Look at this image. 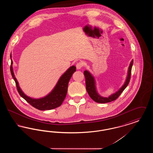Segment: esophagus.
<instances>
[{
	"mask_svg": "<svg viewBox=\"0 0 153 153\" xmlns=\"http://www.w3.org/2000/svg\"><path fill=\"white\" fill-rule=\"evenodd\" d=\"M83 62H77V64H76V68H77V69H81L82 68V67L83 66Z\"/></svg>",
	"mask_w": 153,
	"mask_h": 153,
	"instance_id": "esophagus-1",
	"label": "esophagus"
}]
</instances>
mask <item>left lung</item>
Instances as JSON below:
<instances>
[{"label": "left lung", "instance_id": "1", "mask_svg": "<svg viewBox=\"0 0 153 153\" xmlns=\"http://www.w3.org/2000/svg\"><path fill=\"white\" fill-rule=\"evenodd\" d=\"M132 65H133V59L131 61L130 66L128 67L127 76L123 86L115 93L110 95L108 96V97H102L98 94L96 89V82H95L94 77L89 71H88L87 70L85 71L84 72V74L85 78L86 89L90 97L95 102L98 103H107V102H109L115 100L122 93V92L125 89V88L128 85V83L130 82V80L131 78V69H132Z\"/></svg>", "mask_w": 153, "mask_h": 153}]
</instances>
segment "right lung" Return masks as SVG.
<instances>
[{
  "mask_svg": "<svg viewBox=\"0 0 153 153\" xmlns=\"http://www.w3.org/2000/svg\"><path fill=\"white\" fill-rule=\"evenodd\" d=\"M11 60V65L10 66V71L13 79L14 80L17 88V90L26 102L36 109L41 111L51 110L59 107L64 102L68 92V86L69 81L72 74L76 71L75 66H71L65 73H64L58 80L56 86L51 92L46 96L39 98L34 99L25 95L19 85V83L15 77L13 68V61Z\"/></svg>",
  "mask_w": 153,
  "mask_h": 153,
  "instance_id": "obj_1",
  "label": "right lung"
}]
</instances>
